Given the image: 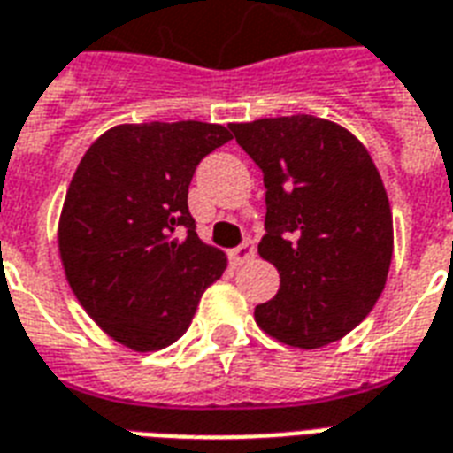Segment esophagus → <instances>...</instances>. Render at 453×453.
Returning a JSON list of instances; mask_svg holds the SVG:
<instances>
[{
  "instance_id": "obj_1",
  "label": "esophagus",
  "mask_w": 453,
  "mask_h": 453,
  "mask_svg": "<svg viewBox=\"0 0 453 453\" xmlns=\"http://www.w3.org/2000/svg\"><path fill=\"white\" fill-rule=\"evenodd\" d=\"M254 257V240H244L240 247H235V250H230V261L235 264V266H240V264H244V261H250Z\"/></svg>"
}]
</instances>
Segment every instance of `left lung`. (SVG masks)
<instances>
[{"mask_svg": "<svg viewBox=\"0 0 453 453\" xmlns=\"http://www.w3.org/2000/svg\"><path fill=\"white\" fill-rule=\"evenodd\" d=\"M259 165L266 220L259 254L280 273L254 317L288 346L321 348L367 317L387 283L394 226L387 189L353 134L311 115L230 124Z\"/></svg>", "mask_w": 453, "mask_h": 453, "instance_id": "8db88e82", "label": "left lung"}]
</instances>
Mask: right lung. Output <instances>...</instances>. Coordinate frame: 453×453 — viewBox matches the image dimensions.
I'll use <instances>...</instances> for the list:
<instances>
[{"label":"right lung","instance_id":"right-lung-1","mask_svg":"<svg viewBox=\"0 0 453 453\" xmlns=\"http://www.w3.org/2000/svg\"><path fill=\"white\" fill-rule=\"evenodd\" d=\"M233 139L220 124H122L81 158L59 220V252L76 300L105 334L158 350L189 329L226 254L196 235L194 170Z\"/></svg>","mask_w":453,"mask_h":453}]
</instances>
